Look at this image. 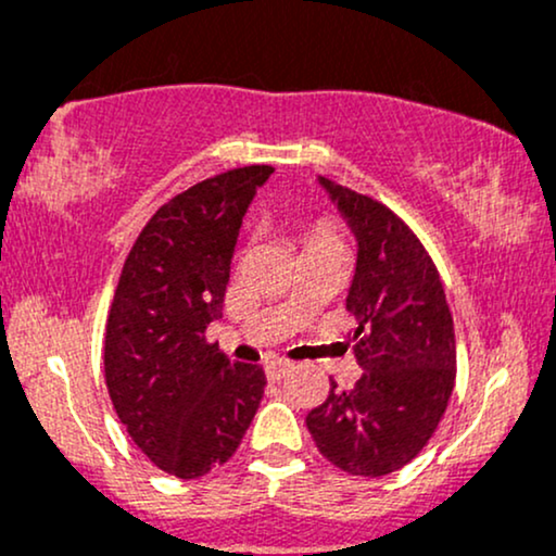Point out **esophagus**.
<instances>
[{
  "mask_svg": "<svg viewBox=\"0 0 556 556\" xmlns=\"http://www.w3.org/2000/svg\"><path fill=\"white\" fill-rule=\"evenodd\" d=\"M291 369H293V364H291V362H286V358H270V362L265 364V375H267V380H273V382L283 380V377L289 375Z\"/></svg>",
  "mask_w": 556,
  "mask_h": 556,
  "instance_id": "obj_1",
  "label": "esophagus"
}]
</instances>
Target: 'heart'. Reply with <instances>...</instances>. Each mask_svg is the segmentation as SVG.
Masks as SVG:
<instances>
[{"mask_svg": "<svg viewBox=\"0 0 556 556\" xmlns=\"http://www.w3.org/2000/svg\"><path fill=\"white\" fill-rule=\"evenodd\" d=\"M323 244H338V237L330 224H317L304 233V250H312V247H323Z\"/></svg>", "mask_w": 556, "mask_h": 556, "instance_id": "heart-1", "label": "heart"}]
</instances>
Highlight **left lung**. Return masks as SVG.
Masks as SVG:
<instances>
[{
	"mask_svg": "<svg viewBox=\"0 0 556 556\" xmlns=\"http://www.w3.org/2000/svg\"><path fill=\"white\" fill-rule=\"evenodd\" d=\"M356 239L345 309L362 377L330 382L306 429L319 453L351 476L403 468L434 434L455 384V330L440 273L421 241L382 202L317 176Z\"/></svg>",
	"mask_w": 556,
	"mask_h": 556,
	"instance_id": "8db88e82",
	"label": "left lung"
}]
</instances>
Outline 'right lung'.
Here are the masks:
<instances>
[{
    "label": "right lung",
    "mask_w": 556,
    "mask_h": 556,
    "mask_svg": "<svg viewBox=\"0 0 556 556\" xmlns=\"http://www.w3.org/2000/svg\"><path fill=\"white\" fill-rule=\"evenodd\" d=\"M273 166L189 187L155 211L122 267L103 369L116 416L161 471L198 479L237 453L265 390L260 364L205 341L224 317L241 218Z\"/></svg>",
    "instance_id": "1"
}]
</instances>
